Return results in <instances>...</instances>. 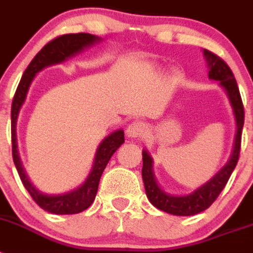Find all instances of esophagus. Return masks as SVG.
Returning <instances> with one entry per match:
<instances>
[{
    "label": "esophagus",
    "mask_w": 253,
    "mask_h": 253,
    "mask_svg": "<svg viewBox=\"0 0 253 253\" xmlns=\"http://www.w3.org/2000/svg\"><path fill=\"white\" fill-rule=\"evenodd\" d=\"M147 131H148V126H147L146 123L135 120L131 124H129V126L126 128V135L129 138H140L144 137Z\"/></svg>",
    "instance_id": "1"
}]
</instances>
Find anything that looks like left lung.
<instances>
[{
  "label": "left lung",
  "instance_id": "left-lung-1",
  "mask_svg": "<svg viewBox=\"0 0 253 253\" xmlns=\"http://www.w3.org/2000/svg\"><path fill=\"white\" fill-rule=\"evenodd\" d=\"M203 54L207 60L208 69H209L208 76L211 81L219 82V86L224 90L225 95L229 100V104L233 110L234 120H236V137H234L233 149H232L231 157L228 162L205 184L194 190L193 193L185 194V195L169 194L158 185L153 172V158L151 157V154L148 153L147 149H143L142 177L147 198L152 203V205H154L157 209L172 214V215H195V214L202 213L205 209H208L215 202V199L227 185L228 180L231 177L232 172L238 162V157H240L245 110H243L242 99H241L236 78H234L231 68L218 55L213 54L211 51L207 50V49H203Z\"/></svg>",
  "mask_w": 253,
  "mask_h": 253
}]
</instances>
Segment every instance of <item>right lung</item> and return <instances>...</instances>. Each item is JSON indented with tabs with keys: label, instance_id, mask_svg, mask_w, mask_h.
Masks as SVG:
<instances>
[{
	"label": "right lung",
	"instance_id": "right-lung-1",
	"mask_svg": "<svg viewBox=\"0 0 253 253\" xmlns=\"http://www.w3.org/2000/svg\"><path fill=\"white\" fill-rule=\"evenodd\" d=\"M101 38L87 33H78V34H67L55 38L43 46V49L38 53L31 60L28 68L22 75L17 90L13 96L12 106H11V142H12V158L16 166L19 176L22 181V185L28 190L31 198L42 209L46 210L53 214H77L90 207L93 203L99 189V182L102 172L106 167L107 162L110 161L111 156L124 143V130L118 129L109 134L102 139L97 149H96L95 158H93L92 167L86 180L76 189L63 194H45L40 191L35 185L29 180L26 171L22 166L21 158L17 148L16 124L20 110L25 102L31 82L34 81L35 76L49 66L62 63L69 58L80 54L84 49L95 45L101 42Z\"/></svg>",
	"mask_w": 253,
	"mask_h": 253
}]
</instances>
